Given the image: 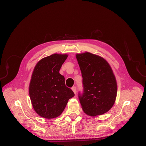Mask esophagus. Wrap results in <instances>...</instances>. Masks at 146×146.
Returning <instances> with one entry per match:
<instances>
[{"mask_svg":"<svg viewBox=\"0 0 146 146\" xmlns=\"http://www.w3.org/2000/svg\"><path fill=\"white\" fill-rule=\"evenodd\" d=\"M72 89L73 91V92L74 93V94H76V88L75 86H73V87H72Z\"/></svg>","mask_w":146,"mask_h":146,"instance_id":"1","label":"esophagus"}]
</instances>
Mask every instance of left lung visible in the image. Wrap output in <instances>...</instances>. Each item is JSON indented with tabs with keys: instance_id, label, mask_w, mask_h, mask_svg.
<instances>
[{
	"instance_id": "obj_1",
	"label": "left lung",
	"mask_w": 146,
	"mask_h": 146,
	"mask_svg": "<svg viewBox=\"0 0 146 146\" xmlns=\"http://www.w3.org/2000/svg\"><path fill=\"white\" fill-rule=\"evenodd\" d=\"M83 78V94L79 98L83 112L89 116L110 111L115 101L117 83L112 68L101 56L89 52L77 54Z\"/></svg>"
}]
</instances>
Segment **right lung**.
Here are the masks:
<instances>
[{
	"mask_svg": "<svg viewBox=\"0 0 146 146\" xmlns=\"http://www.w3.org/2000/svg\"><path fill=\"white\" fill-rule=\"evenodd\" d=\"M67 57L66 54H53L40 60L34 68L29 94L34 110L42 118L51 119L60 115L68 99L74 96L59 73Z\"/></svg>",
	"mask_w": 146,
	"mask_h": 146,
	"instance_id": "add662e5",
	"label": "right lung"
}]
</instances>
